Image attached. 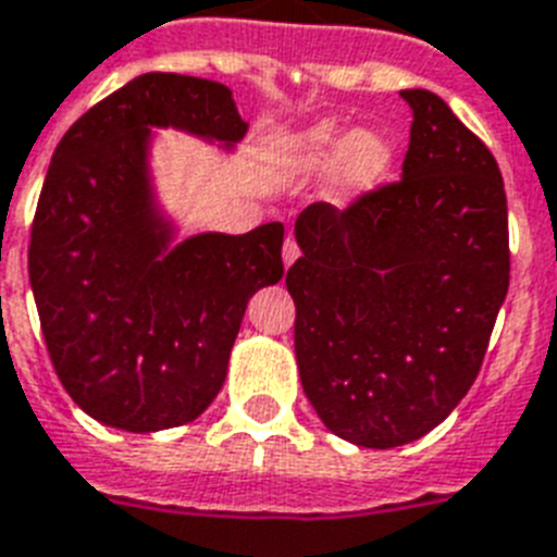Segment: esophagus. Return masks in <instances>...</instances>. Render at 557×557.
I'll return each mask as SVG.
<instances>
[{
  "label": "esophagus",
  "instance_id": "esophagus-1",
  "mask_svg": "<svg viewBox=\"0 0 557 557\" xmlns=\"http://www.w3.org/2000/svg\"><path fill=\"white\" fill-rule=\"evenodd\" d=\"M297 258H299V246H297V240H294L292 235H288V238H285V244H283V263H285V269H288V265H292Z\"/></svg>",
  "mask_w": 557,
  "mask_h": 557
}]
</instances>
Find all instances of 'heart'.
<instances>
[{"mask_svg":"<svg viewBox=\"0 0 557 557\" xmlns=\"http://www.w3.org/2000/svg\"><path fill=\"white\" fill-rule=\"evenodd\" d=\"M288 162L299 173H317L333 162L338 196L359 198L381 182L393 162V145L375 132L345 134L336 123H319L288 143Z\"/></svg>","mask_w":557,"mask_h":557,"instance_id":"obj_1","label":"heart"}]
</instances>
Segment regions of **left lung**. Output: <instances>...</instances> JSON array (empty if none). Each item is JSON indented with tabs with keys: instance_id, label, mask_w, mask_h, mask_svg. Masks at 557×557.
Wrapping results in <instances>:
<instances>
[{
	"instance_id": "1",
	"label": "left lung",
	"mask_w": 557,
	"mask_h": 557,
	"mask_svg": "<svg viewBox=\"0 0 557 557\" xmlns=\"http://www.w3.org/2000/svg\"><path fill=\"white\" fill-rule=\"evenodd\" d=\"M400 98L412 109L400 182L347 210L306 207L302 258L285 274L302 389L364 448L406 446L454 412L510 283L499 164L434 91Z\"/></svg>"
}]
</instances>
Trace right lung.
<instances>
[{"instance_id":"obj_1","label":"right lung","mask_w":557,"mask_h":557,"mask_svg":"<svg viewBox=\"0 0 557 557\" xmlns=\"http://www.w3.org/2000/svg\"><path fill=\"white\" fill-rule=\"evenodd\" d=\"M153 128L235 151L249 123L219 81L134 77L58 143L30 235L33 297L58 379L89 418L137 434L205 412L246 302L283 277L280 221L176 240L153 187Z\"/></svg>"}]
</instances>
